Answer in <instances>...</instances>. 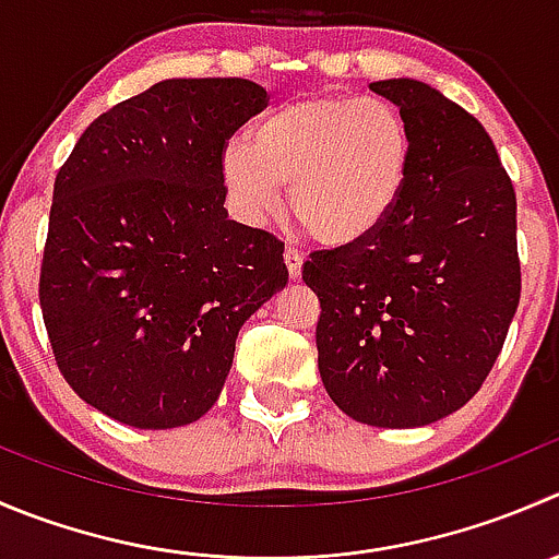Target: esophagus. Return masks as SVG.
<instances>
[{"mask_svg": "<svg viewBox=\"0 0 559 559\" xmlns=\"http://www.w3.org/2000/svg\"><path fill=\"white\" fill-rule=\"evenodd\" d=\"M284 262H286V270H289V275L292 278H300V273H302V257H300V251H297V248H286L284 251Z\"/></svg>", "mask_w": 559, "mask_h": 559, "instance_id": "obj_1", "label": "esophagus"}]
</instances>
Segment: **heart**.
<instances>
[{
  "label": "heart",
  "mask_w": 559,
  "mask_h": 559,
  "mask_svg": "<svg viewBox=\"0 0 559 559\" xmlns=\"http://www.w3.org/2000/svg\"><path fill=\"white\" fill-rule=\"evenodd\" d=\"M412 169V128L377 97L286 103L253 130V147L231 142L221 175L248 224H267L289 188V213L322 246H352L379 229Z\"/></svg>",
  "instance_id": "obj_1"
}]
</instances>
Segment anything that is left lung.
<instances>
[{
	"instance_id": "8db88e82",
	"label": "left lung",
	"mask_w": 559,
	"mask_h": 559,
	"mask_svg": "<svg viewBox=\"0 0 559 559\" xmlns=\"http://www.w3.org/2000/svg\"><path fill=\"white\" fill-rule=\"evenodd\" d=\"M412 128V169L366 240L313 251L324 390L357 424L429 426L489 377L522 295L516 193L484 124L415 79L373 81Z\"/></svg>"
}]
</instances>
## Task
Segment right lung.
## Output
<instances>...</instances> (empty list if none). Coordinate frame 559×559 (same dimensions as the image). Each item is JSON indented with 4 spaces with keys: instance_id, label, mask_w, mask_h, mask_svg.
Masks as SVG:
<instances>
[{
    "instance_id": "obj_1",
    "label": "right lung",
    "mask_w": 559,
    "mask_h": 559,
    "mask_svg": "<svg viewBox=\"0 0 559 559\" xmlns=\"http://www.w3.org/2000/svg\"><path fill=\"white\" fill-rule=\"evenodd\" d=\"M264 106L248 79L158 81L100 114L57 171L43 322L70 388L119 424L199 420L242 322L289 281L284 242L224 207V150Z\"/></svg>"
}]
</instances>
